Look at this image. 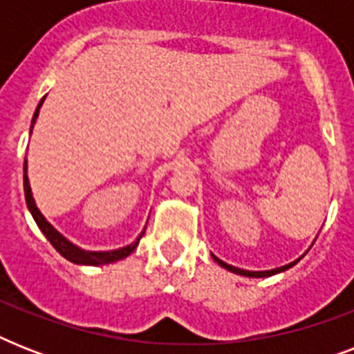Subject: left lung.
Returning <instances> with one entry per match:
<instances>
[{"label": "left lung", "instance_id": "1", "mask_svg": "<svg viewBox=\"0 0 354 354\" xmlns=\"http://www.w3.org/2000/svg\"><path fill=\"white\" fill-rule=\"evenodd\" d=\"M213 259H215L216 263L221 264L222 268L230 270V272H233V274H239V275H246V277H270V275H274V274H279V272H285V270H288V268H290V266H294V264H296L297 261H299V259H297V261H294V263H290V264H286V266H281V268H275V270H266V272H250V270H241V268H235V266H232V264L224 263V261H221V259H218V257H215V255H213Z\"/></svg>", "mask_w": 354, "mask_h": 354}]
</instances>
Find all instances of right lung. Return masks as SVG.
<instances>
[{
    "label": "right lung",
    "mask_w": 354,
    "mask_h": 354,
    "mask_svg": "<svg viewBox=\"0 0 354 354\" xmlns=\"http://www.w3.org/2000/svg\"><path fill=\"white\" fill-rule=\"evenodd\" d=\"M46 99V97H44ZM44 99L40 101L38 108H36L35 115H32V124H35L36 118H38V112H40V106ZM32 130V127H30ZM24 191H25V202H27V207H29L30 215L35 218V222L38 224V227L41 230V233L47 236V241L51 242L53 248L57 250L62 257H66L68 261L75 264H90V266H99V264H110V263H115V261H121V259L128 257L130 253L136 250V246L139 244V239L143 236V233L138 236V241L132 242V244H128L124 248H119V250H113V252H84V250H80L77 248L75 244L68 241V239H64L60 233L55 230V227L49 224V222L44 218V215L40 213V209L36 207L35 204V198H32V193H30V185H29V178H27V160L24 163Z\"/></svg>",
    "instance_id": "1"
}]
</instances>
